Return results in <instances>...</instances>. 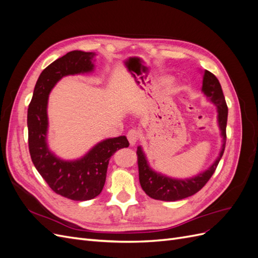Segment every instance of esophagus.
<instances>
[{
	"label": "esophagus",
	"mask_w": 258,
	"mask_h": 258,
	"mask_svg": "<svg viewBox=\"0 0 258 258\" xmlns=\"http://www.w3.org/2000/svg\"><path fill=\"white\" fill-rule=\"evenodd\" d=\"M139 138H140L139 131H137V130H135V129L130 130V131L128 132V134H127V139H128V141H129V143H130L131 146H135V145L137 144Z\"/></svg>",
	"instance_id": "obj_1"
}]
</instances>
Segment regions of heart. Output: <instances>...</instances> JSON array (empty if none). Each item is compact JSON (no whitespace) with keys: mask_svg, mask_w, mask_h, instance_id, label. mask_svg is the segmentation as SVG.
<instances>
[{"mask_svg":"<svg viewBox=\"0 0 258 258\" xmlns=\"http://www.w3.org/2000/svg\"><path fill=\"white\" fill-rule=\"evenodd\" d=\"M169 81V79H168V77H165V76H163V77H161V79H160V82L162 83V84H165V83H167Z\"/></svg>","mask_w":258,"mask_h":258,"instance_id":"obj_1","label":"heart"}]
</instances>
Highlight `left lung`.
<instances>
[{
	"mask_svg": "<svg viewBox=\"0 0 258 258\" xmlns=\"http://www.w3.org/2000/svg\"><path fill=\"white\" fill-rule=\"evenodd\" d=\"M204 80H202L201 91L209 102L213 103L217 110V124L221 131L222 146L216 159L208 169L197 175L186 178H176L168 176L155 171L147 160L146 155L142 146L137 148L138 165H139V179L142 189L151 198L162 201H176L198 192L214 173V171L220 162L225 151L226 144V126H227L228 108L226 104L222 86L216 79V76L211 72L201 71Z\"/></svg>",
	"mask_w": 258,
	"mask_h": 258,
	"instance_id": "1",
	"label": "left lung"
}]
</instances>
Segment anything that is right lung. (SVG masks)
<instances>
[{
  "instance_id": "add662e5",
  "label": "right lung",
  "mask_w": 258,
  "mask_h": 258,
  "mask_svg": "<svg viewBox=\"0 0 258 258\" xmlns=\"http://www.w3.org/2000/svg\"><path fill=\"white\" fill-rule=\"evenodd\" d=\"M95 57V52L73 50L53 61L38 77L28 108L29 151L33 165L54 192L75 201L93 199L102 191L110 158L129 146L124 136L105 139L72 160L60 158L49 148V93L64 76L92 73Z\"/></svg>"
}]
</instances>
